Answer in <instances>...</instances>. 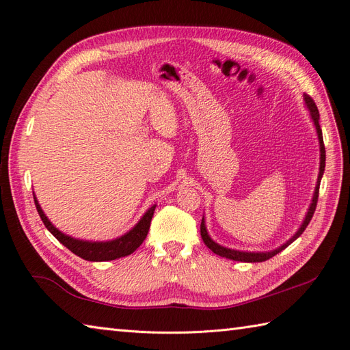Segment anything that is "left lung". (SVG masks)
Instances as JSON below:
<instances>
[{
    "instance_id": "obj_1",
    "label": "left lung",
    "mask_w": 350,
    "mask_h": 350,
    "mask_svg": "<svg viewBox=\"0 0 350 350\" xmlns=\"http://www.w3.org/2000/svg\"><path fill=\"white\" fill-rule=\"evenodd\" d=\"M305 99V103L306 107H308L310 112H311V118L314 121V125L317 129V134H319V140H320V174H319V181H317V187H315V193H314V198H312V203L310 206V210L308 213H306L305 216V220L302 226L299 228V230L296 232V234L286 242L283 243L282 247H279L278 250H273V251H269V252H243V251H237V250H229V248H225L219 245V243H216L213 239H211L207 234V229H206V225H204V217L201 219V225H200V234H201V238H203V242L206 243V245L213 251L215 254H217V256L220 257H225V258H229V260H234V261H245V262H261V261H266L271 257L276 256V254H279L280 251H283L286 247H289L291 243L296 239L299 238L302 235V232L306 229V226H308V224L311 221L312 216H314V211H315V207H317V201H319V194H320V183H321V176L324 174V167H325V147H324V142H323V133H321V126H320V112H319V108H317L315 102L312 100V98L310 96V94H305L304 96Z\"/></svg>"
}]
</instances>
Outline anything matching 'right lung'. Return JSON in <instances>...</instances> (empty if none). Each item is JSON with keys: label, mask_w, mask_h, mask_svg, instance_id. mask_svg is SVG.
Instances as JSON below:
<instances>
[{"label": "right lung", "mask_w": 350, "mask_h": 350, "mask_svg": "<svg viewBox=\"0 0 350 350\" xmlns=\"http://www.w3.org/2000/svg\"><path fill=\"white\" fill-rule=\"evenodd\" d=\"M35 206L42 221H44V225L46 226V229L51 232V234L54 235L62 245L67 247L71 252H74L76 256L88 261H111V260L121 258L133 254L146 239L147 232H149V228H150L153 213H154V207H156L153 206L147 210L146 215L142 217L139 224H137L129 234H125L124 237L113 241H108V242H88V241L74 239L59 232L44 215V211H42L36 197H35Z\"/></svg>", "instance_id": "right-lung-1"}]
</instances>
